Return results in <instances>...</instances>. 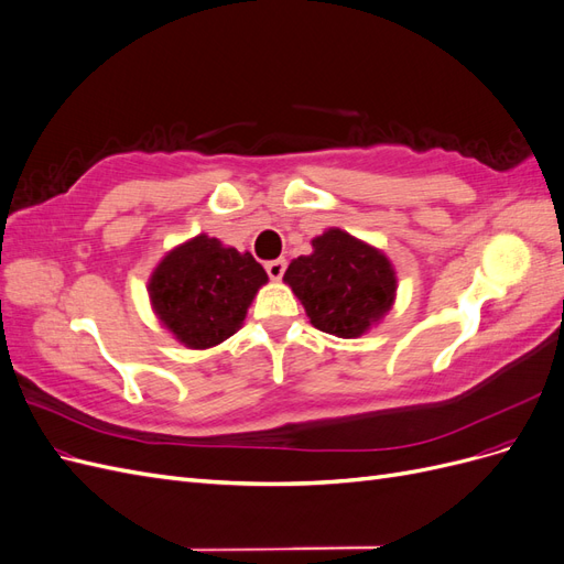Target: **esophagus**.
I'll list each match as a JSON object with an SVG mask.
<instances>
[{
  "mask_svg": "<svg viewBox=\"0 0 564 564\" xmlns=\"http://www.w3.org/2000/svg\"><path fill=\"white\" fill-rule=\"evenodd\" d=\"M265 270H268V275H270V280H282V275H284V270H286V261L284 259H275V261H268L265 263Z\"/></svg>",
  "mask_w": 564,
  "mask_h": 564,
  "instance_id": "1",
  "label": "esophagus"
}]
</instances>
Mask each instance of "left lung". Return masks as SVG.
I'll return each mask as SVG.
<instances>
[{
    "label": "left lung",
    "instance_id": "1",
    "mask_svg": "<svg viewBox=\"0 0 564 564\" xmlns=\"http://www.w3.org/2000/svg\"><path fill=\"white\" fill-rule=\"evenodd\" d=\"M313 253L289 263L284 282L319 332L357 338L388 315L398 275L388 256L350 232L329 228L317 235Z\"/></svg>",
    "mask_w": 564,
    "mask_h": 564
}]
</instances>
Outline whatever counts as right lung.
I'll return each instance as SVG.
<instances>
[{
	"mask_svg": "<svg viewBox=\"0 0 564 564\" xmlns=\"http://www.w3.org/2000/svg\"><path fill=\"white\" fill-rule=\"evenodd\" d=\"M265 282L263 265L249 251L199 232L164 253L148 280V296L160 324L178 344L207 350L242 327Z\"/></svg>",
	"mask_w": 564,
	"mask_h": 564,
	"instance_id": "obj_1",
	"label": "right lung"
}]
</instances>
